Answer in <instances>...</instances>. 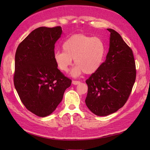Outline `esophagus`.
Wrapping results in <instances>:
<instances>
[{
	"mask_svg": "<svg viewBox=\"0 0 150 150\" xmlns=\"http://www.w3.org/2000/svg\"><path fill=\"white\" fill-rule=\"evenodd\" d=\"M81 83L80 81H72V84H74V85H77V84H79Z\"/></svg>",
	"mask_w": 150,
	"mask_h": 150,
	"instance_id": "esophagus-1",
	"label": "esophagus"
}]
</instances>
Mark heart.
<instances>
[{"instance_id":"b5f03b06","label":"heart","mask_w":150,"mask_h":150,"mask_svg":"<svg viewBox=\"0 0 150 150\" xmlns=\"http://www.w3.org/2000/svg\"><path fill=\"white\" fill-rule=\"evenodd\" d=\"M63 52L57 51L53 59L60 71L67 72L74 59L76 66L71 74L77 77L82 72L91 75L97 72L103 65L106 55V46L100 37L84 34H75L62 44Z\"/></svg>"}]
</instances>
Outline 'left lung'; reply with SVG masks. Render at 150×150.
Returning <instances> with one entry per match:
<instances>
[{
    "label": "left lung",
    "mask_w": 150,
    "mask_h": 150,
    "mask_svg": "<svg viewBox=\"0 0 150 150\" xmlns=\"http://www.w3.org/2000/svg\"><path fill=\"white\" fill-rule=\"evenodd\" d=\"M106 59L100 68L86 82L88 90L85 103L92 113L107 116L128 100L136 79L135 62L132 49L112 29Z\"/></svg>",
    "instance_id": "8db88e82"
}]
</instances>
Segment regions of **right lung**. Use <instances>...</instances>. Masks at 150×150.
<instances>
[{
  "label": "right lung",
  "instance_id": "1",
  "mask_svg": "<svg viewBox=\"0 0 150 150\" xmlns=\"http://www.w3.org/2000/svg\"><path fill=\"white\" fill-rule=\"evenodd\" d=\"M60 26L40 27L19 44L15 53L13 81L22 103L36 115L44 117L55 110L71 84L53 59Z\"/></svg>",
  "mask_w": 150,
  "mask_h": 150
}]
</instances>
